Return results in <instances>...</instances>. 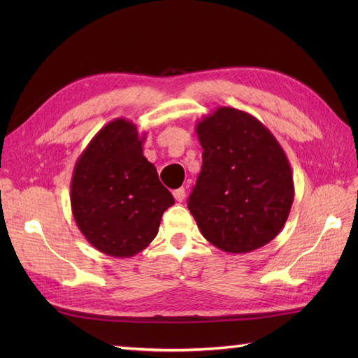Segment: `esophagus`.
I'll use <instances>...</instances> for the list:
<instances>
[{
  "label": "esophagus",
  "instance_id": "esophagus-1",
  "mask_svg": "<svg viewBox=\"0 0 358 358\" xmlns=\"http://www.w3.org/2000/svg\"><path fill=\"white\" fill-rule=\"evenodd\" d=\"M173 197H175L176 201H183V199H185V188H178L173 191Z\"/></svg>",
  "mask_w": 358,
  "mask_h": 358
}]
</instances>
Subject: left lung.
<instances>
[{
	"label": "left lung",
	"mask_w": 358,
	"mask_h": 358,
	"mask_svg": "<svg viewBox=\"0 0 358 358\" xmlns=\"http://www.w3.org/2000/svg\"><path fill=\"white\" fill-rule=\"evenodd\" d=\"M196 133L203 166L188 209L203 237L224 252L246 254L282 231L294 200L287 154L252 115L218 107Z\"/></svg>",
	"instance_id": "1"
}]
</instances>
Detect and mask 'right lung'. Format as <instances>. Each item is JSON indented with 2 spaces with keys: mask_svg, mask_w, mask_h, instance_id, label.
<instances>
[{
  "mask_svg": "<svg viewBox=\"0 0 358 358\" xmlns=\"http://www.w3.org/2000/svg\"><path fill=\"white\" fill-rule=\"evenodd\" d=\"M145 138L133 121L116 117L92 137L73 170L74 221L86 241L110 257L143 251L175 203L143 155Z\"/></svg>",
  "mask_w": 358,
  "mask_h": 358,
  "instance_id": "add662e5",
  "label": "right lung"
}]
</instances>
